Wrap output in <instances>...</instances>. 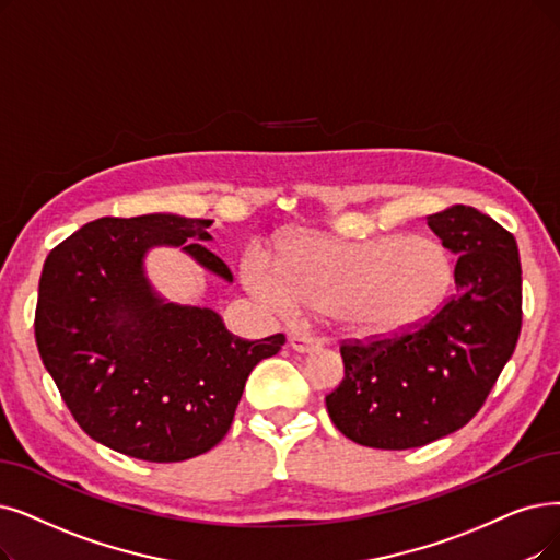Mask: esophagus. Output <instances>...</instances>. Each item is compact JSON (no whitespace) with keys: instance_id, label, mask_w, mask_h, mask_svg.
<instances>
[{"instance_id":"1","label":"esophagus","mask_w":560,"mask_h":560,"mask_svg":"<svg viewBox=\"0 0 560 560\" xmlns=\"http://www.w3.org/2000/svg\"><path fill=\"white\" fill-rule=\"evenodd\" d=\"M289 347L299 353H310V351H317L322 347V340L312 338V335H292V338H289Z\"/></svg>"}]
</instances>
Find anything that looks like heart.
Masks as SVG:
<instances>
[{"label": "heart", "instance_id": "heart-1", "mask_svg": "<svg viewBox=\"0 0 560 560\" xmlns=\"http://www.w3.org/2000/svg\"><path fill=\"white\" fill-rule=\"evenodd\" d=\"M241 278L248 292L280 315L301 305L363 338H397L428 324L448 301L455 259L443 243L384 234L347 241L319 232L289 238L278 261L245 250Z\"/></svg>", "mask_w": 560, "mask_h": 560}]
</instances>
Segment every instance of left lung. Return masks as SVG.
Wrapping results in <instances>:
<instances>
[{
    "instance_id": "obj_1",
    "label": "left lung",
    "mask_w": 560,
    "mask_h": 560,
    "mask_svg": "<svg viewBox=\"0 0 560 560\" xmlns=\"http://www.w3.org/2000/svg\"><path fill=\"white\" fill-rule=\"evenodd\" d=\"M428 225L455 253L457 296L413 332L345 342V378L326 409L347 439L407 451L471 420L522 330V264L514 236L474 207H451Z\"/></svg>"
}]
</instances>
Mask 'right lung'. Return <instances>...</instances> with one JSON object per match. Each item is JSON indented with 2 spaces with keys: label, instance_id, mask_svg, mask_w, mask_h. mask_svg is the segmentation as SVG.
Listing matches in <instances>:
<instances>
[{
  "label": "right lung",
  "instance_id": "right-lung-1",
  "mask_svg": "<svg viewBox=\"0 0 560 560\" xmlns=\"http://www.w3.org/2000/svg\"><path fill=\"white\" fill-rule=\"evenodd\" d=\"M213 220L174 213L86 222L43 264L36 345L80 428L144 462H184L228 434L253 368L284 345L232 335L211 307L155 292L144 259L182 248L232 282L207 250Z\"/></svg>",
  "mask_w": 560,
  "mask_h": 560
}]
</instances>
